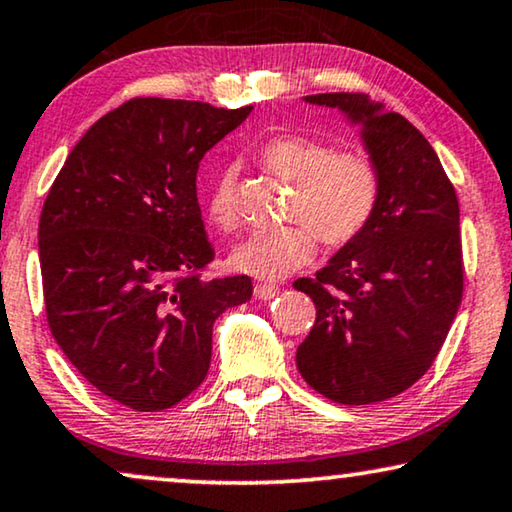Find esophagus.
Segmentation results:
<instances>
[{
	"instance_id": "1",
	"label": "esophagus",
	"mask_w": 512,
	"mask_h": 512,
	"mask_svg": "<svg viewBox=\"0 0 512 512\" xmlns=\"http://www.w3.org/2000/svg\"><path fill=\"white\" fill-rule=\"evenodd\" d=\"M280 294V287L273 285V283H262L255 287V299H262V301H269L273 297H278Z\"/></svg>"
}]
</instances>
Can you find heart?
<instances>
[{
	"label": "heart",
	"mask_w": 512,
	"mask_h": 512,
	"mask_svg": "<svg viewBox=\"0 0 512 512\" xmlns=\"http://www.w3.org/2000/svg\"><path fill=\"white\" fill-rule=\"evenodd\" d=\"M269 174L292 183L285 218L290 225L257 232L234 248L236 271L278 280L301 269L315 255L318 239L338 248L369 225L380 194V176L362 150H331L325 141L301 134H278L257 148ZM206 213L225 232L239 227L232 171H222L206 194Z\"/></svg>",
	"instance_id": "1"
}]
</instances>
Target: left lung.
Masks as SVG:
<instances>
[{"label":"left lung","instance_id":"left-lung-1","mask_svg":"<svg viewBox=\"0 0 512 512\" xmlns=\"http://www.w3.org/2000/svg\"><path fill=\"white\" fill-rule=\"evenodd\" d=\"M362 125L380 176L364 232L294 290L315 304L297 369L343 406L397 397L431 369L464 294L459 201L431 143L364 92L308 95Z\"/></svg>","mask_w":512,"mask_h":512}]
</instances>
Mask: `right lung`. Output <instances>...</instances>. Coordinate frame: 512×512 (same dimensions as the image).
Instances as JSON below:
<instances>
[{
  "instance_id": "add662e5",
  "label": "right lung",
  "mask_w": 512,
  "mask_h": 512,
  "mask_svg": "<svg viewBox=\"0 0 512 512\" xmlns=\"http://www.w3.org/2000/svg\"><path fill=\"white\" fill-rule=\"evenodd\" d=\"M253 106L134 97L71 150L39 220L50 334L104 397L155 413L206 378L213 322L253 297L248 276L204 278L213 248L197 169Z\"/></svg>"
}]
</instances>
